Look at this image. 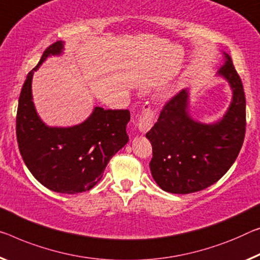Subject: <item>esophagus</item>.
<instances>
[{"label":"esophagus","instance_id":"1","mask_svg":"<svg viewBox=\"0 0 260 260\" xmlns=\"http://www.w3.org/2000/svg\"><path fill=\"white\" fill-rule=\"evenodd\" d=\"M154 118H155V115H154V111L152 110V108L150 106H144L143 113L141 115V117H139V121L137 124L138 130L141 131L142 134L147 133V131L153 126Z\"/></svg>","mask_w":260,"mask_h":260}]
</instances>
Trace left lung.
Instances as JSON below:
<instances>
[{
  "label": "left lung",
  "mask_w": 260,
  "mask_h": 260,
  "mask_svg": "<svg viewBox=\"0 0 260 260\" xmlns=\"http://www.w3.org/2000/svg\"><path fill=\"white\" fill-rule=\"evenodd\" d=\"M217 75L229 83L233 99L226 113L214 123H201L189 114V91L172 98L146 134L152 145L151 174L162 190L189 194L207 188L224 175L245 136V94L230 55Z\"/></svg>",
  "instance_id": "8db88e82"
}]
</instances>
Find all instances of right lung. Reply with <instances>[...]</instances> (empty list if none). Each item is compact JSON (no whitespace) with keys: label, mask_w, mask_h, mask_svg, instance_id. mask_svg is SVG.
<instances>
[{"label":"right lung","mask_w":260,"mask_h":260,"mask_svg":"<svg viewBox=\"0 0 260 260\" xmlns=\"http://www.w3.org/2000/svg\"><path fill=\"white\" fill-rule=\"evenodd\" d=\"M63 42L52 44L27 74L19 95L16 135L19 152L31 174L57 193L78 194L93 188L108 162L129 141V110L95 107L89 117L73 126H49L32 101L34 72L51 55H60Z\"/></svg>","instance_id":"right-lung-1"}]
</instances>
